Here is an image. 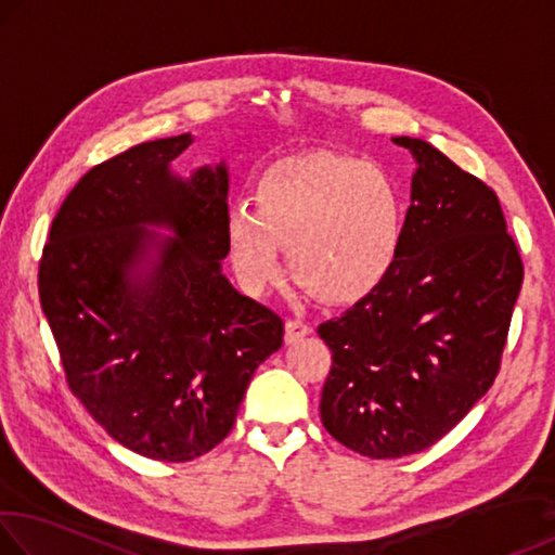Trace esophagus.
I'll return each mask as SVG.
<instances>
[{
  "label": "esophagus",
  "mask_w": 555,
  "mask_h": 555,
  "mask_svg": "<svg viewBox=\"0 0 555 555\" xmlns=\"http://www.w3.org/2000/svg\"><path fill=\"white\" fill-rule=\"evenodd\" d=\"M306 335H311V325H306L304 321H286V333H284L286 345L304 340Z\"/></svg>",
  "instance_id": "esophagus-1"
}]
</instances>
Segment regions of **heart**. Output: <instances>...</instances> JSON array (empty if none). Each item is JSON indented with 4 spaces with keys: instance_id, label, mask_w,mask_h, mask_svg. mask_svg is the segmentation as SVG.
<instances>
[{
    "instance_id": "b5f03b06",
    "label": "heart",
    "mask_w": 555,
    "mask_h": 555,
    "mask_svg": "<svg viewBox=\"0 0 555 555\" xmlns=\"http://www.w3.org/2000/svg\"><path fill=\"white\" fill-rule=\"evenodd\" d=\"M257 210L230 205L224 237L234 276L249 294L281 279L279 244L294 276L331 304L379 284L403 234V198L387 168L347 156L308 154L259 178Z\"/></svg>"
}]
</instances>
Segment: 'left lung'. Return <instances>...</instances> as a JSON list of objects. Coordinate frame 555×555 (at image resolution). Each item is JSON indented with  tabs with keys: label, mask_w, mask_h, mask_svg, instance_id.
Returning <instances> with one entry per match:
<instances>
[{
	"label": "left lung",
	"mask_w": 555,
	"mask_h": 555,
	"mask_svg": "<svg viewBox=\"0 0 555 555\" xmlns=\"http://www.w3.org/2000/svg\"><path fill=\"white\" fill-rule=\"evenodd\" d=\"M416 171L397 257L318 327L333 352L321 421L374 460L421 453L492 387L524 267L490 191L434 144L393 137Z\"/></svg>",
	"instance_id": "left-lung-1"
}]
</instances>
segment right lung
<instances>
[{
  "instance_id": "obj_1",
  "label": "right lung",
  "mask_w": 555,
  "mask_h": 555,
  "mask_svg": "<svg viewBox=\"0 0 555 555\" xmlns=\"http://www.w3.org/2000/svg\"><path fill=\"white\" fill-rule=\"evenodd\" d=\"M191 144L156 139L90 168L39 267L73 393L117 443L164 463L218 446L284 343V321L222 274L228 164L171 168Z\"/></svg>"
}]
</instances>
